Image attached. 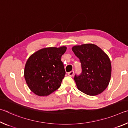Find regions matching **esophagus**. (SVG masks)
Segmentation results:
<instances>
[{
    "label": "esophagus",
    "instance_id": "esophagus-1",
    "mask_svg": "<svg viewBox=\"0 0 128 128\" xmlns=\"http://www.w3.org/2000/svg\"><path fill=\"white\" fill-rule=\"evenodd\" d=\"M73 74H74V71H71V72H69L68 73V75L69 76H70V77H72L73 76Z\"/></svg>",
    "mask_w": 128,
    "mask_h": 128
}]
</instances>
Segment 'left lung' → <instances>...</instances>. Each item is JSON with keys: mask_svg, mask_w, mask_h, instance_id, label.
Segmentation results:
<instances>
[{"mask_svg": "<svg viewBox=\"0 0 128 128\" xmlns=\"http://www.w3.org/2000/svg\"><path fill=\"white\" fill-rule=\"evenodd\" d=\"M72 49L81 63V74L74 78L78 89L92 96L100 94L111 80V64L108 56L92 43L77 45Z\"/></svg>", "mask_w": 128, "mask_h": 128, "instance_id": "1", "label": "left lung"}]
</instances>
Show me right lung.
I'll return each instance as SVG.
<instances>
[{
  "label": "right lung",
  "mask_w": 128,
  "mask_h": 128,
  "mask_svg": "<svg viewBox=\"0 0 128 128\" xmlns=\"http://www.w3.org/2000/svg\"><path fill=\"white\" fill-rule=\"evenodd\" d=\"M66 47H46L28 58L24 69V77L28 87L36 95L47 96L61 86L66 74L62 56Z\"/></svg>",
  "instance_id": "1"
}]
</instances>
